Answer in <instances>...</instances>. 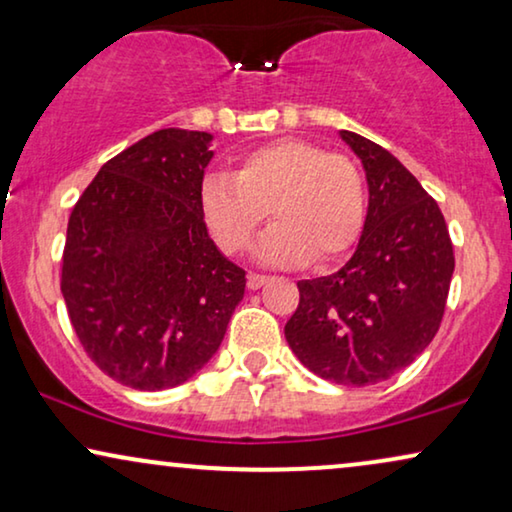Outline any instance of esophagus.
Instances as JSON below:
<instances>
[{"label": "esophagus", "mask_w": 512, "mask_h": 512, "mask_svg": "<svg viewBox=\"0 0 512 512\" xmlns=\"http://www.w3.org/2000/svg\"><path fill=\"white\" fill-rule=\"evenodd\" d=\"M265 282H268V277H265V275H258V272H249V277H247L249 289H261Z\"/></svg>", "instance_id": "obj_1"}]
</instances>
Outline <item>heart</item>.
Returning <instances> with one entry per match:
<instances>
[{
    "mask_svg": "<svg viewBox=\"0 0 512 512\" xmlns=\"http://www.w3.org/2000/svg\"><path fill=\"white\" fill-rule=\"evenodd\" d=\"M200 207L228 254L251 247L270 209L275 223L256 254L263 263L296 268L310 258L328 263L352 247L366 219V184L345 153H326L303 139H279L244 153L235 174H207Z\"/></svg>",
    "mask_w": 512,
    "mask_h": 512,
    "instance_id": "heart-1",
    "label": "heart"
}]
</instances>
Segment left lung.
Wrapping results in <instances>:
<instances>
[{
    "label": "left lung",
    "mask_w": 512,
    "mask_h": 512,
    "mask_svg": "<svg viewBox=\"0 0 512 512\" xmlns=\"http://www.w3.org/2000/svg\"><path fill=\"white\" fill-rule=\"evenodd\" d=\"M368 179V214L354 256L328 277L298 282L284 335L305 368L366 387L410 366L438 333L454 251L438 202L380 144L340 130Z\"/></svg>",
    "instance_id": "8db88e82"
}]
</instances>
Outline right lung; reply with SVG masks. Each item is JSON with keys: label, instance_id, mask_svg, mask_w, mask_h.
I'll use <instances>...</instances> for the list:
<instances>
[{"label": "right lung", "instance_id": "right-lung-1", "mask_svg": "<svg viewBox=\"0 0 512 512\" xmlns=\"http://www.w3.org/2000/svg\"><path fill=\"white\" fill-rule=\"evenodd\" d=\"M212 135L167 128L97 172L72 209L60 289L76 338L111 380L184 384L219 349L244 296L200 207Z\"/></svg>", "mask_w": 512, "mask_h": 512}]
</instances>
